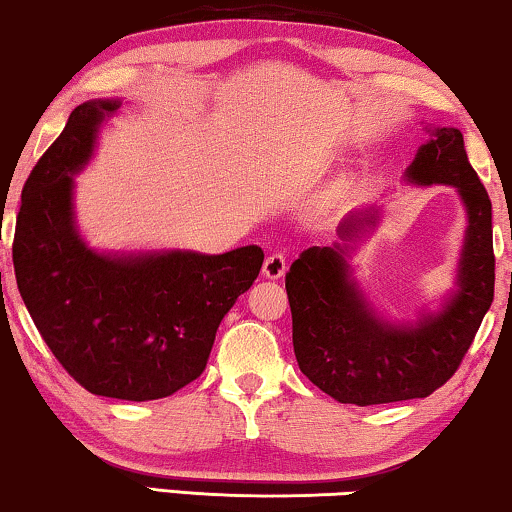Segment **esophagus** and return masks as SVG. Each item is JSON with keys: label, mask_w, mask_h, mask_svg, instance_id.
Segmentation results:
<instances>
[{"label": "esophagus", "mask_w": 512, "mask_h": 512, "mask_svg": "<svg viewBox=\"0 0 512 512\" xmlns=\"http://www.w3.org/2000/svg\"><path fill=\"white\" fill-rule=\"evenodd\" d=\"M286 272V256L282 251H272L263 263V275L268 279H279Z\"/></svg>", "instance_id": "esophagus-1"}]
</instances>
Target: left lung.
I'll use <instances>...</instances> for the list:
<instances>
[{"label":"left lung","instance_id":"left-lung-1","mask_svg":"<svg viewBox=\"0 0 512 512\" xmlns=\"http://www.w3.org/2000/svg\"><path fill=\"white\" fill-rule=\"evenodd\" d=\"M405 170L412 184H447L466 205L468 228L457 293L417 324H389L366 303L347 263L349 247H310L286 272L293 352L312 384L340 403L377 405L426 398L457 373L494 300L492 200L468 163L457 128H429ZM375 212L349 216L342 240L375 226Z\"/></svg>","mask_w":512,"mask_h":512}]
</instances>
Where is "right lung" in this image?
<instances>
[{"instance_id":"1","label":"right lung","mask_w":512,"mask_h":512,"mask_svg":"<svg viewBox=\"0 0 512 512\" xmlns=\"http://www.w3.org/2000/svg\"><path fill=\"white\" fill-rule=\"evenodd\" d=\"M118 100H90L23 188L13 268L27 312L62 368L95 396L156 401L202 375L216 328L263 265L256 244L198 251L97 254L74 221V174L93 156Z\"/></svg>"}]
</instances>
